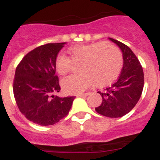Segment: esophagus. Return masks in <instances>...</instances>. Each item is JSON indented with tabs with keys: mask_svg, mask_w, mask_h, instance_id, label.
<instances>
[{
	"mask_svg": "<svg viewBox=\"0 0 160 160\" xmlns=\"http://www.w3.org/2000/svg\"><path fill=\"white\" fill-rule=\"evenodd\" d=\"M88 92H85V93H81V94H78L77 97H87L88 95Z\"/></svg>",
	"mask_w": 160,
	"mask_h": 160,
	"instance_id": "1",
	"label": "esophagus"
}]
</instances>
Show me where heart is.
<instances>
[{
  "label": "heart",
  "mask_w": 160,
  "mask_h": 160,
  "mask_svg": "<svg viewBox=\"0 0 160 160\" xmlns=\"http://www.w3.org/2000/svg\"><path fill=\"white\" fill-rule=\"evenodd\" d=\"M71 59L63 54L55 59L57 72L64 76L72 70L73 63L80 64L78 75L63 78L61 85L71 94L80 93L92 84L101 87L110 84L118 77L122 68V55L117 47L109 42L78 45L69 50Z\"/></svg>",
  "instance_id": "obj_1"
}]
</instances>
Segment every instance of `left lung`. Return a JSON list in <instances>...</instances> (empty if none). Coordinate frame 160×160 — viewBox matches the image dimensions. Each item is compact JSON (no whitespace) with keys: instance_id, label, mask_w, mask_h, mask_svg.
Segmentation results:
<instances>
[{"instance_id":"1","label":"left lung","mask_w":160,"mask_h":160,"mask_svg":"<svg viewBox=\"0 0 160 160\" xmlns=\"http://www.w3.org/2000/svg\"><path fill=\"white\" fill-rule=\"evenodd\" d=\"M118 46L123 56V67L118 79L102 92V102L96 108L97 113L108 118H121L133 109L142 92L143 70L139 60L129 47L109 38Z\"/></svg>"}]
</instances>
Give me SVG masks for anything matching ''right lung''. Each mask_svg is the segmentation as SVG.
Listing matches in <instances>:
<instances>
[{
  "label": "right lung",
  "instance_id": "obj_1",
  "mask_svg": "<svg viewBox=\"0 0 160 160\" xmlns=\"http://www.w3.org/2000/svg\"><path fill=\"white\" fill-rule=\"evenodd\" d=\"M66 42L47 43L26 54L15 72L13 95L21 113L40 126L54 125L68 114L75 97H60L55 62Z\"/></svg>",
  "mask_w": 160,
  "mask_h": 160
}]
</instances>
